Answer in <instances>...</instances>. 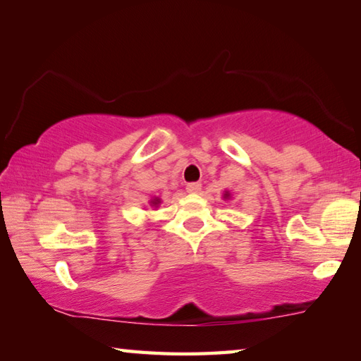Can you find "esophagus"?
<instances>
[{
  "label": "esophagus",
  "mask_w": 361,
  "mask_h": 361,
  "mask_svg": "<svg viewBox=\"0 0 361 361\" xmlns=\"http://www.w3.org/2000/svg\"><path fill=\"white\" fill-rule=\"evenodd\" d=\"M200 189H202V185H200V183H188L186 185V191L191 194H197Z\"/></svg>",
  "instance_id": "34e87169"
}]
</instances>
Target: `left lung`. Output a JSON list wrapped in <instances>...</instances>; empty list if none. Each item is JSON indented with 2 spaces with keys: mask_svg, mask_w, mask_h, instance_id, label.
I'll list each match as a JSON object with an SVG mask.
<instances>
[{
  "mask_svg": "<svg viewBox=\"0 0 361 361\" xmlns=\"http://www.w3.org/2000/svg\"><path fill=\"white\" fill-rule=\"evenodd\" d=\"M229 197H231V194H229L228 191H226V192H224V199H229Z\"/></svg>",
  "mask_w": 361,
  "mask_h": 361,
  "instance_id": "8db88e82",
  "label": "left lung"
}]
</instances>
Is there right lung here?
<instances>
[{
    "mask_svg": "<svg viewBox=\"0 0 361 361\" xmlns=\"http://www.w3.org/2000/svg\"><path fill=\"white\" fill-rule=\"evenodd\" d=\"M159 204H161V199H159V197L151 199V202H149V205H152V207H157Z\"/></svg>",
    "mask_w": 361,
    "mask_h": 361,
    "instance_id": "1",
    "label": "right lung"
}]
</instances>
